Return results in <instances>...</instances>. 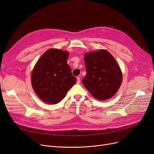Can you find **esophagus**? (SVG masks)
Wrapping results in <instances>:
<instances>
[{
  "label": "esophagus",
  "instance_id": "1",
  "mask_svg": "<svg viewBox=\"0 0 154 154\" xmlns=\"http://www.w3.org/2000/svg\"><path fill=\"white\" fill-rule=\"evenodd\" d=\"M80 78L78 77L77 78V84H80Z\"/></svg>",
  "mask_w": 154,
  "mask_h": 154
}]
</instances>
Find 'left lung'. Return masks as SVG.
<instances>
[{"instance_id": "left-lung-1", "label": "left lung", "mask_w": 154, "mask_h": 154, "mask_svg": "<svg viewBox=\"0 0 154 154\" xmlns=\"http://www.w3.org/2000/svg\"><path fill=\"white\" fill-rule=\"evenodd\" d=\"M84 62L87 74L82 84L91 95L103 101L114 96L120 88L122 74L119 64L107 51L86 53Z\"/></svg>"}]
</instances>
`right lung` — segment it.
<instances>
[{
	"label": "right lung",
	"instance_id": "obj_1",
	"mask_svg": "<svg viewBox=\"0 0 154 154\" xmlns=\"http://www.w3.org/2000/svg\"><path fill=\"white\" fill-rule=\"evenodd\" d=\"M69 55L67 51L50 48L35 63L31 82L34 91L43 102L50 104L60 102L76 83L77 79L67 63Z\"/></svg>",
	"mask_w": 154,
	"mask_h": 154
}]
</instances>
